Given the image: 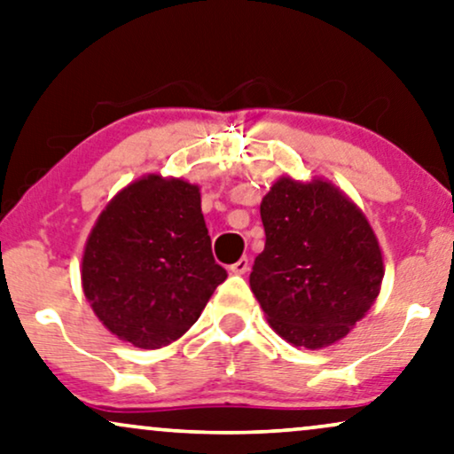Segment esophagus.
<instances>
[{"mask_svg": "<svg viewBox=\"0 0 454 454\" xmlns=\"http://www.w3.org/2000/svg\"><path fill=\"white\" fill-rule=\"evenodd\" d=\"M229 270H231L233 275H244V273H248V270H250V258H248V256H241L238 262H233L231 267H229Z\"/></svg>", "mask_w": 454, "mask_h": 454, "instance_id": "obj_1", "label": "esophagus"}]
</instances>
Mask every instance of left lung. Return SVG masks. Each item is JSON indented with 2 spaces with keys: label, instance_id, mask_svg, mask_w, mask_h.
<instances>
[{
  "label": "left lung",
  "instance_id": "obj_1",
  "mask_svg": "<svg viewBox=\"0 0 454 454\" xmlns=\"http://www.w3.org/2000/svg\"><path fill=\"white\" fill-rule=\"evenodd\" d=\"M264 250L250 287L270 327L300 348L342 340L378 298L384 261L367 219L327 181L284 176L262 198Z\"/></svg>",
  "mask_w": 454,
  "mask_h": 454
}]
</instances>
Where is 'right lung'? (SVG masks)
Wrapping results in <instances>:
<instances>
[{
    "label": "right lung",
    "instance_id": "1",
    "mask_svg": "<svg viewBox=\"0 0 454 454\" xmlns=\"http://www.w3.org/2000/svg\"><path fill=\"white\" fill-rule=\"evenodd\" d=\"M81 278L93 313L121 340L154 350L181 338L227 279L198 187L150 175L116 193L91 229Z\"/></svg>",
    "mask_w": 454,
    "mask_h": 454
}]
</instances>
